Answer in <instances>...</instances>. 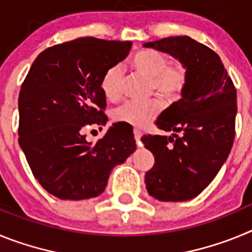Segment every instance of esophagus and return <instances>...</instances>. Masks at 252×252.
Here are the masks:
<instances>
[{
	"mask_svg": "<svg viewBox=\"0 0 252 252\" xmlns=\"http://www.w3.org/2000/svg\"><path fill=\"white\" fill-rule=\"evenodd\" d=\"M133 135H135V140L137 141V144H140V139H141V136H142L141 131L137 130V128H135V130H133Z\"/></svg>",
	"mask_w": 252,
	"mask_h": 252,
	"instance_id": "esophagus-1",
	"label": "esophagus"
}]
</instances>
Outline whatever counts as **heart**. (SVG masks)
Wrapping results in <instances>:
<instances>
[{"mask_svg": "<svg viewBox=\"0 0 252 252\" xmlns=\"http://www.w3.org/2000/svg\"><path fill=\"white\" fill-rule=\"evenodd\" d=\"M130 68L148 78V93L159 95L162 101L174 103L183 97L188 86V69L182 63H169L160 51L141 49L130 59ZM101 90L111 102H119L124 95V75L119 66H111L101 78ZM151 98L145 102H127L113 112L116 122L144 127L162 110V102Z\"/></svg>", "mask_w": 252, "mask_h": 252, "instance_id": "b5f03b06", "label": "heart"}]
</instances>
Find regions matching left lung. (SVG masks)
I'll use <instances>...</instances> for the list:
<instances>
[{"mask_svg": "<svg viewBox=\"0 0 252 252\" xmlns=\"http://www.w3.org/2000/svg\"><path fill=\"white\" fill-rule=\"evenodd\" d=\"M144 46L168 53L188 69L183 97L155 122L171 136L141 137L155 158L145 174L146 189L158 201H189L215 179L233 145L235 86L221 58L192 37L170 36Z\"/></svg>", "mask_w": 252, "mask_h": 252, "instance_id": "8db88e82", "label": "left lung"}]
</instances>
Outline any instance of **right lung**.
I'll list each match as a JSON object with an SVG mask.
<instances>
[{
    "mask_svg": "<svg viewBox=\"0 0 252 252\" xmlns=\"http://www.w3.org/2000/svg\"><path fill=\"white\" fill-rule=\"evenodd\" d=\"M131 45L81 37L45 49L31 65L19 94V144L50 194L69 201L97 197L112 169L136 150L133 133L116 124L95 144L84 135L88 125L106 124L101 78Z\"/></svg>",
    "mask_w": 252,
    "mask_h": 252,
    "instance_id": "right-lung-1",
    "label": "right lung"
}]
</instances>
